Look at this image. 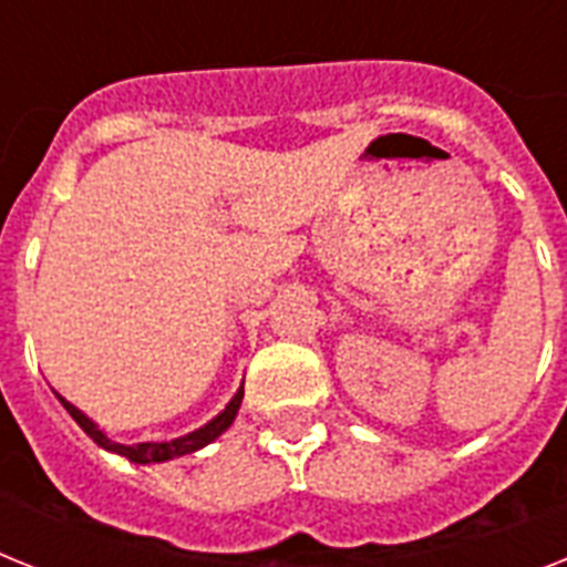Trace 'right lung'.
I'll return each instance as SVG.
<instances>
[{
	"label": "right lung",
	"instance_id": "right-lung-1",
	"mask_svg": "<svg viewBox=\"0 0 567 567\" xmlns=\"http://www.w3.org/2000/svg\"><path fill=\"white\" fill-rule=\"evenodd\" d=\"M58 400L63 402V409L69 411L74 417V423L81 425L83 432L92 437V441L97 443L101 449H106V452H115V455L126 457V461L133 463H162V461H173V457H182V455H190V452H196V449L208 446L210 441H217L219 434L226 432L228 425L234 423V417H237V411H240V402H243V388L237 391V394L231 396V402H228L226 409L219 411L217 417L210 420V423H205L203 429H196V432L185 434V437H176V441H165V443H135V446H124V443H115L110 441L101 429H97L92 420L83 414L81 409H74L72 402L63 400V396L58 394Z\"/></svg>",
	"mask_w": 567,
	"mask_h": 567
}]
</instances>
